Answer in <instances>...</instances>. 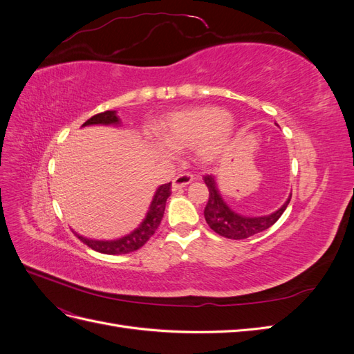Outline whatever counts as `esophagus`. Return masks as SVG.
<instances>
[{
    "instance_id": "esophagus-1",
    "label": "esophagus",
    "mask_w": 354,
    "mask_h": 354,
    "mask_svg": "<svg viewBox=\"0 0 354 354\" xmlns=\"http://www.w3.org/2000/svg\"><path fill=\"white\" fill-rule=\"evenodd\" d=\"M194 174L190 173H181L178 174L174 180H173V190H178L181 187H186L187 185H190L194 181Z\"/></svg>"
}]
</instances>
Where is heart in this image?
Here are the masks:
<instances>
[{
  "label": "heart",
  "mask_w": 354,
  "mask_h": 354,
  "mask_svg": "<svg viewBox=\"0 0 354 354\" xmlns=\"http://www.w3.org/2000/svg\"><path fill=\"white\" fill-rule=\"evenodd\" d=\"M230 115L220 108H198L171 115L158 128L160 143L173 151L198 147L207 159L218 156L229 143Z\"/></svg>",
  "instance_id": "heart-1"
}]
</instances>
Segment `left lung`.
<instances>
[{
  "instance_id": "1",
  "label": "left lung",
  "mask_w": 354,
  "mask_h": 354,
  "mask_svg": "<svg viewBox=\"0 0 354 354\" xmlns=\"http://www.w3.org/2000/svg\"><path fill=\"white\" fill-rule=\"evenodd\" d=\"M203 181H205V185L209 190L208 203L205 207V211H203V216H205L208 226L214 232L227 239L241 241V239L252 236V234L264 232L266 229H269L281 218L283 211L288 207L289 201H291V195H289L288 201L283 203V205L273 214H270V216L245 217L230 209L227 203L223 201L220 192L217 189L216 180H214L212 176H203Z\"/></svg>"
}]
</instances>
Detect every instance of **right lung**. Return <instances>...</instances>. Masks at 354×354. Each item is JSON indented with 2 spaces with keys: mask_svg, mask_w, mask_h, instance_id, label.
Returning <instances> with one entry per match:
<instances>
[{
  "mask_svg": "<svg viewBox=\"0 0 354 354\" xmlns=\"http://www.w3.org/2000/svg\"><path fill=\"white\" fill-rule=\"evenodd\" d=\"M95 124H102V125H111V124H120V118L116 116L115 111H106L102 113H97L91 116L88 121H85L82 127L85 125H95ZM171 195V183L159 186L156 194L153 196V201L149 207L147 216L142 221L140 226H138L134 232L130 234H127L124 238H120L116 241H94V239H87L82 238L80 234H77L78 239L84 242L87 246H90L91 250L102 252V254H109V255H118V254H128L137 251L142 246L152 238V234L156 232L159 227L160 220L164 217V211H165V203L168 196Z\"/></svg>",
  "mask_w": 354,
  "mask_h": 354,
  "instance_id": "right-lung-1",
  "label": "right lung"
}]
</instances>
